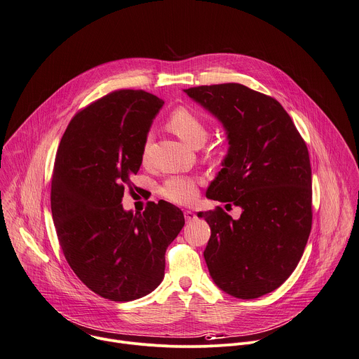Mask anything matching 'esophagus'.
Returning <instances> with one entry per match:
<instances>
[{
	"mask_svg": "<svg viewBox=\"0 0 359 359\" xmlns=\"http://www.w3.org/2000/svg\"><path fill=\"white\" fill-rule=\"evenodd\" d=\"M196 214L193 212V211H190V210H186L184 211V218H186V221H193V219H196Z\"/></svg>",
	"mask_w": 359,
	"mask_h": 359,
	"instance_id": "34e87169",
	"label": "esophagus"
}]
</instances>
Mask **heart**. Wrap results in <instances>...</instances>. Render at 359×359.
<instances>
[{"label":"heart","instance_id":"heart-1","mask_svg":"<svg viewBox=\"0 0 359 359\" xmlns=\"http://www.w3.org/2000/svg\"><path fill=\"white\" fill-rule=\"evenodd\" d=\"M168 128L176 134L182 141H184L187 145L193 148L201 147L208 135V130L205 126L204 118L191 107L180 105L175 108L166 123ZM151 142V135L145 138L144 148H142V159H147L148 148ZM198 179L191 176H172L169 177L161 187V194L166 200L187 205L196 201L198 196Z\"/></svg>","mask_w":359,"mask_h":359}]
</instances>
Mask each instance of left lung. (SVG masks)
<instances>
[{"instance_id":"8db88e82","label":"left lung","mask_w":359,"mask_h":359,"mask_svg":"<svg viewBox=\"0 0 359 359\" xmlns=\"http://www.w3.org/2000/svg\"><path fill=\"white\" fill-rule=\"evenodd\" d=\"M228 134V155L207 197L240 205L200 212L211 228L204 259L214 283L238 299L278 289L296 269L311 231V166L304 140L278 100L240 83L184 90Z\"/></svg>"}]
</instances>
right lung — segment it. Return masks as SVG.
<instances>
[{
    "label": "right lung",
    "mask_w": 359,
    "mask_h": 359,
    "mask_svg": "<svg viewBox=\"0 0 359 359\" xmlns=\"http://www.w3.org/2000/svg\"><path fill=\"white\" fill-rule=\"evenodd\" d=\"M162 105L144 90L108 93L72 118L56 152L50 207L60 248L76 276L112 302L159 286L166 250L184 225L182 210L163 200L142 214L121 204Z\"/></svg>",
    "instance_id": "right-lung-1"
}]
</instances>
